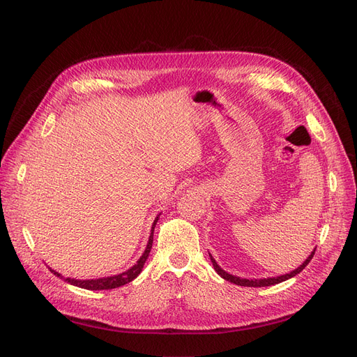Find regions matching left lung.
<instances>
[{
  "label": "left lung",
  "mask_w": 357,
  "mask_h": 357,
  "mask_svg": "<svg viewBox=\"0 0 357 357\" xmlns=\"http://www.w3.org/2000/svg\"><path fill=\"white\" fill-rule=\"evenodd\" d=\"M313 255H314V250L312 252V255L306 259V261L303 263V265H300V268H297L296 271H293V272H289V273H285V275H281V276H276V278H266V280H245V278H238V276H234V275H229L228 272H225L223 269H220V266L218 265L216 263V260L210 256V260H212V263H213V268H215V271L222 276L223 280H227V281H229V282H232V284H236V285H243V287H269V285H275V284H280V282H282V281H285V280H289V278H293V276H296L297 273H300L303 269H305L307 265H309V261L312 260V257H313Z\"/></svg>",
  "instance_id": "8db88e82"
}]
</instances>
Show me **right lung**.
<instances>
[{"mask_svg": "<svg viewBox=\"0 0 357 357\" xmlns=\"http://www.w3.org/2000/svg\"><path fill=\"white\" fill-rule=\"evenodd\" d=\"M158 219L154 220L153 223V228H151V235L149 238V244H147V248H145L144 255L139 257V260L135 263L134 266H132L129 271L123 272V273H119V275H114V276H107V278H98V280H73V278H63L64 281H68L69 284L72 285H76V287H81V288H85V289H112V288H117V287H122L128 282H130L132 280H135L137 276L141 273L142 268H144V263L145 260H147L150 252H151V247H153V232H154V227L157 223ZM52 273H54L56 276H60L59 272L50 269Z\"/></svg>", "mask_w": 357, "mask_h": 357, "instance_id": "1", "label": "right lung"}]
</instances>
